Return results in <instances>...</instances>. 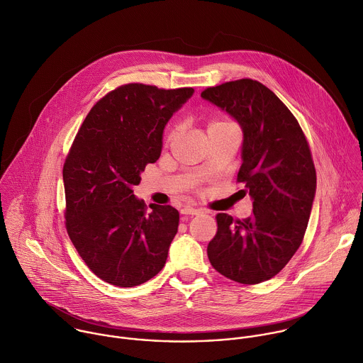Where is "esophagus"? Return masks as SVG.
I'll list each match as a JSON object with an SVG mask.
<instances>
[{"mask_svg": "<svg viewBox=\"0 0 363 363\" xmlns=\"http://www.w3.org/2000/svg\"><path fill=\"white\" fill-rule=\"evenodd\" d=\"M181 213H182V215H185V216H194V215H199L201 212H199L198 209H195V208H189V206H186V208L181 209Z\"/></svg>", "mask_w": 363, "mask_h": 363, "instance_id": "esophagus-1", "label": "esophagus"}]
</instances>
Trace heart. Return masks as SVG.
I'll use <instances>...</instances> for the list:
<instances>
[{
    "label": "heart",
    "instance_id": "b5f03b06",
    "mask_svg": "<svg viewBox=\"0 0 363 363\" xmlns=\"http://www.w3.org/2000/svg\"><path fill=\"white\" fill-rule=\"evenodd\" d=\"M226 125H233V124L229 123V121L213 120V121H211V123L208 124V131H209V130H213V128H218V127H226ZM171 135H172V134H169V138H171Z\"/></svg>",
    "mask_w": 363,
    "mask_h": 363
}]
</instances>
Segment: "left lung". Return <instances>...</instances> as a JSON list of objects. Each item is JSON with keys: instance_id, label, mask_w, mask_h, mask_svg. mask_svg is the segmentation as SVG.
Masks as SVG:
<instances>
[{"instance_id": "obj_1", "label": "left lung", "mask_w": 363, "mask_h": 363, "mask_svg": "<svg viewBox=\"0 0 363 363\" xmlns=\"http://www.w3.org/2000/svg\"><path fill=\"white\" fill-rule=\"evenodd\" d=\"M242 128L238 181L253 201V215L216 216L208 245L211 264L222 276L257 284L274 277L300 247L317 191V174L306 135L286 104L264 84L242 79L201 93Z\"/></svg>"}]
</instances>
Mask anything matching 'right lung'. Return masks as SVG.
Here are the masks:
<instances>
[{"instance_id": "right-lung-1", "label": "right lung", "mask_w": 363, "mask_h": 363, "mask_svg": "<svg viewBox=\"0 0 363 363\" xmlns=\"http://www.w3.org/2000/svg\"><path fill=\"white\" fill-rule=\"evenodd\" d=\"M131 83L106 94L84 118L63 165L66 229L87 267L103 281L135 287L165 266L179 213L133 188L162 150L167 123L194 94Z\"/></svg>"}]
</instances>
